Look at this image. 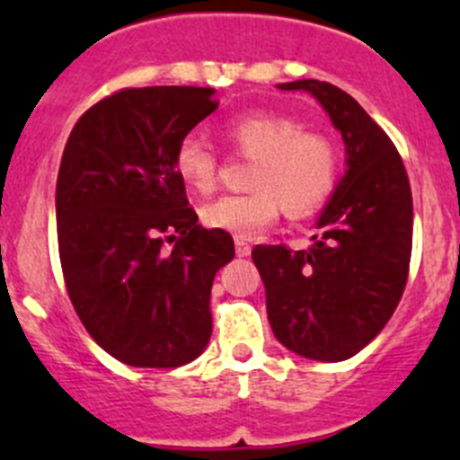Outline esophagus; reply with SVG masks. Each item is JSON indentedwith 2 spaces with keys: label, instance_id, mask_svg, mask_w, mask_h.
<instances>
[{
  "label": "esophagus",
  "instance_id": "34e87169",
  "mask_svg": "<svg viewBox=\"0 0 460 460\" xmlns=\"http://www.w3.org/2000/svg\"><path fill=\"white\" fill-rule=\"evenodd\" d=\"M235 253H238L240 258H247L249 253H252V244L244 243V240H235Z\"/></svg>",
  "mask_w": 460,
  "mask_h": 460
}]
</instances>
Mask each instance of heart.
I'll list each match as a JSON object with an SVG mask.
<instances>
[{"label": "heart", "instance_id": "1", "mask_svg": "<svg viewBox=\"0 0 460 460\" xmlns=\"http://www.w3.org/2000/svg\"><path fill=\"white\" fill-rule=\"evenodd\" d=\"M225 137L252 157L247 184L252 191L229 193L204 204V226L235 238H252L273 225L282 211L309 216L327 200L336 184L338 153L332 140L307 131L296 119L273 113H247L225 127ZM173 169L196 193H211L217 182V155L200 136H184L175 146Z\"/></svg>", "mask_w": 460, "mask_h": 460}]
</instances>
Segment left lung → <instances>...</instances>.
Masks as SVG:
<instances>
[{"label":"left lung","instance_id":"obj_1","mask_svg":"<svg viewBox=\"0 0 460 460\" xmlns=\"http://www.w3.org/2000/svg\"><path fill=\"white\" fill-rule=\"evenodd\" d=\"M341 131L347 171L320 213L309 249L258 244L273 336L298 356L338 363L358 354L396 312L411 258L414 208L405 164L363 106L329 82L298 80Z\"/></svg>","mask_w":460,"mask_h":460}]
</instances>
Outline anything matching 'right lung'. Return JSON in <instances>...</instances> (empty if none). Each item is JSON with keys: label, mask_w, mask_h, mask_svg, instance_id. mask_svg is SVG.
Wrapping results in <instances>:
<instances>
[{"label": "right lung", "mask_w": 460, "mask_h": 460, "mask_svg": "<svg viewBox=\"0 0 460 460\" xmlns=\"http://www.w3.org/2000/svg\"><path fill=\"white\" fill-rule=\"evenodd\" d=\"M213 93L122 88L77 119L64 148L55 216L68 298L93 341L131 367H180L211 338V285L234 238L198 225L173 155L217 109Z\"/></svg>", "instance_id": "right-lung-1"}]
</instances>
